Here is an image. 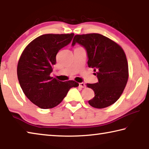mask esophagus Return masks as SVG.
Returning a JSON list of instances; mask_svg holds the SVG:
<instances>
[{
	"instance_id": "obj_1",
	"label": "esophagus",
	"mask_w": 149,
	"mask_h": 149,
	"mask_svg": "<svg viewBox=\"0 0 149 149\" xmlns=\"http://www.w3.org/2000/svg\"><path fill=\"white\" fill-rule=\"evenodd\" d=\"M79 87H81V88H84L85 87V84L84 83H79Z\"/></svg>"
}]
</instances>
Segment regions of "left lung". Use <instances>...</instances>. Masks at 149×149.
Instances as JSON below:
<instances>
[{"label":"left lung","instance_id":"left-lung-1","mask_svg":"<svg viewBox=\"0 0 149 149\" xmlns=\"http://www.w3.org/2000/svg\"><path fill=\"white\" fill-rule=\"evenodd\" d=\"M77 42L85 48L88 66L94 68L98 82L86 84L95 96L88 103L96 109H104L118 101L129 79V66L123 49L118 43L99 33L75 35L72 46Z\"/></svg>","mask_w":149,"mask_h":149}]
</instances>
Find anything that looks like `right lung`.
<instances>
[{"instance_id": "obj_1", "label": "right lung", "mask_w": 149, "mask_h": 149, "mask_svg": "<svg viewBox=\"0 0 149 149\" xmlns=\"http://www.w3.org/2000/svg\"><path fill=\"white\" fill-rule=\"evenodd\" d=\"M74 33L45 34L36 38L23 50L17 65V77L24 94L40 109L60 104L69 90L79 83L60 81L50 75L59 49L68 45Z\"/></svg>"}]
</instances>
